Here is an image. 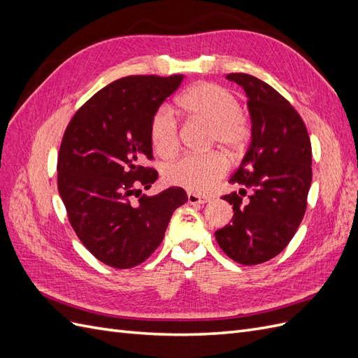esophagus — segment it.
Returning a JSON list of instances; mask_svg holds the SVG:
<instances>
[{"mask_svg": "<svg viewBox=\"0 0 358 358\" xmlns=\"http://www.w3.org/2000/svg\"><path fill=\"white\" fill-rule=\"evenodd\" d=\"M210 199L206 197V196H199V194H194L189 192L188 194V203L189 204H204V203H209Z\"/></svg>", "mask_w": 358, "mask_h": 358, "instance_id": "1", "label": "esophagus"}]
</instances>
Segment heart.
Instances as JSON below:
<instances>
[{"mask_svg": "<svg viewBox=\"0 0 358 358\" xmlns=\"http://www.w3.org/2000/svg\"><path fill=\"white\" fill-rule=\"evenodd\" d=\"M179 106L189 115L212 125V138L229 150L242 149L249 138V125L236 96L222 86L200 83L183 92ZM150 142L161 157H171L179 148L178 121L169 106H161L150 122ZM227 162L220 154H189L171 162L164 170L170 185L203 194L221 180Z\"/></svg>", "mask_w": 358, "mask_h": 358, "instance_id": "heart-1", "label": "heart"}]
</instances>
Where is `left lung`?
Listing matches in <instances>:
<instances>
[{
  "mask_svg": "<svg viewBox=\"0 0 358 358\" xmlns=\"http://www.w3.org/2000/svg\"><path fill=\"white\" fill-rule=\"evenodd\" d=\"M225 79L246 94L251 142L230 178L242 187L239 194L222 197L233 204L231 224L215 237L236 263L254 266L276 257L299 229L312 182V148L300 115L272 86L245 73Z\"/></svg>",
  "mask_w": 358,
  "mask_h": 358,
  "instance_id": "left-lung-1",
  "label": "left lung"
}]
</instances>
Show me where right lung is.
<instances>
[{
  "instance_id": "right-lung-1",
  "label": "right lung",
  "mask_w": 358,
  "mask_h": 358,
  "mask_svg": "<svg viewBox=\"0 0 358 358\" xmlns=\"http://www.w3.org/2000/svg\"><path fill=\"white\" fill-rule=\"evenodd\" d=\"M185 76H127L92 95L70 121L58 157V191L73 230L101 263L129 268L164 239L173 212L188 201L171 187L142 194L158 179L150 122ZM138 200L134 201V197Z\"/></svg>"
}]
</instances>
